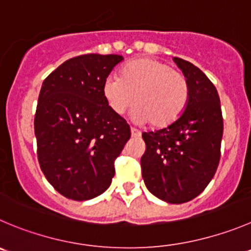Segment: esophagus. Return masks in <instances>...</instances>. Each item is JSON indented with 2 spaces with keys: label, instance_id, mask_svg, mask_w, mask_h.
I'll return each instance as SVG.
<instances>
[{
  "label": "esophagus",
  "instance_id": "1",
  "mask_svg": "<svg viewBox=\"0 0 251 251\" xmlns=\"http://www.w3.org/2000/svg\"><path fill=\"white\" fill-rule=\"evenodd\" d=\"M130 133H132V137L134 138H139L140 135H142V133L138 129H135V128H130Z\"/></svg>",
  "mask_w": 251,
  "mask_h": 251
}]
</instances>
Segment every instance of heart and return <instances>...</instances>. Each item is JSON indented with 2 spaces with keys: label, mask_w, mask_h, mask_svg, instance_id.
Masks as SVG:
<instances>
[{
  "label": "heart",
  "mask_w": 251,
  "mask_h": 251,
  "mask_svg": "<svg viewBox=\"0 0 251 251\" xmlns=\"http://www.w3.org/2000/svg\"><path fill=\"white\" fill-rule=\"evenodd\" d=\"M102 94L107 106L122 116L133 103L132 117L138 123L150 122L164 128L180 118L188 102V83L185 76L169 64L156 59L142 58L122 69L121 76L104 78Z\"/></svg>",
  "instance_id": "b5f03b06"
}]
</instances>
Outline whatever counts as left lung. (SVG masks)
<instances>
[{"label": "left lung", "instance_id": "obj_1", "mask_svg": "<svg viewBox=\"0 0 251 251\" xmlns=\"http://www.w3.org/2000/svg\"><path fill=\"white\" fill-rule=\"evenodd\" d=\"M188 83V102L180 118L155 132H144L140 160L148 190L180 204L200 195L213 178L221 157L223 117L218 92L197 66L174 58Z\"/></svg>", "mask_w": 251, "mask_h": 251}]
</instances>
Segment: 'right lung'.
I'll use <instances>...</instances> for the list:
<instances>
[{
  "label": "right lung",
  "mask_w": 251,
  "mask_h": 251,
  "mask_svg": "<svg viewBox=\"0 0 251 251\" xmlns=\"http://www.w3.org/2000/svg\"><path fill=\"white\" fill-rule=\"evenodd\" d=\"M122 55L69 59L44 80L34 117L38 160L50 185L66 199L103 193L130 128L109 109L102 85Z\"/></svg>",
  "instance_id": "obj_1"
}]
</instances>
